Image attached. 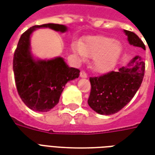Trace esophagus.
Masks as SVG:
<instances>
[{"label": "esophagus", "instance_id": "esophagus-1", "mask_svg": "<svg viewBox=\"0 0 155 155\" xmlns=\"http://www.w3.org/2000/svg\"><path fill=\"white\" fill-rule=\"evenodd\" d=\"M80 75H81V78H87V74L85 73V71H81V73H80Z\"/></svg>", "mask_w": 155, "mask_h": 155}]
</instances>
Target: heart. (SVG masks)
I'll list each match as a JSON object with an SVG mask.
<instances>
[{"mask_svg":"<svg viewBox=\"0 0 155 155\" xmlns=\"http://www.w3.org/2000/svg\"><path fill=\"white\" fill-rule=\"evenodd\" d=\"M73 51L79 57L93 58V68L95 71L104 73L115 64L122 52L121 45L113 38L98 35L84 39L81 44L73 45Z\"/></svg>","mask_w":155,"mask_h":155,"instance_id":"heart-1","label":"heart"}]
</instances>
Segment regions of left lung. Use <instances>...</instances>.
Segmentation results:
<instances>
[{"label": "left lung", "mask_w": 155, "mask_h": 155, "mask_svg": "<svg viewBox=\"0 0 155 155\" xmlns=\"http://www.w3.org/2000/svg\"><path fill=\"white\" fill-rule=\"evenodd\" d=\"M130 45L143 48L145 45L132 31H125ZM145 64L140 56H135L127 66L118 71L91 77V91L88 104L98 114L110 115L117 113L130 102L141 85L144 75Z\"/></svg>", "instance_id": "left-lung-1"}]
</instances>
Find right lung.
<instances>
[{"label": "right lung", "mask_w": 155, "mask_h": 155, "mask_svg": "<svg viewBox=\"0 0 155 155\" xmlns=\"http://www.w3.org/2000/svg\"><path fill=\"white\" fill-rule=\"evenodd\" d=\"M49 27L56 31H67L65 25L44 24L34 25L19 40L13 57V71L18 94L31 110L47 112L59 103L68 81L79 77L80 71L69 67L61 57L35 61L30 51V36L36 28Z\"/></svg>", "instance_id": "right-lung-1"}]
</instances>
